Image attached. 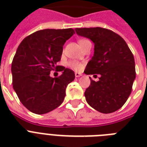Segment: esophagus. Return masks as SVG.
Wrapping results in <instances>:
<instances>
[{"label": "esophagus", "instance_id": "34e87169", "mask_svg": "<svg viewBox=\"0 0 147 147\" xmlns=\"http://www.w3.org/2000/svg\"><path fill=\"white\" fill-rule=\"evenodd\" d=\"M75 76H76V78H78V77H80V76H82V75L81 73H79V72H76V73H75Z\"/></svg>", "mask_w": 147, "mask_h": 147}]
</instances>
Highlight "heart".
<instances>
[{"instance_id": "1", "label": "heart", "mask_w": 147, "mask_h": 147, "mask_svg": "<svg viewBox=\"0 0 147 147\" xmlns=\"http://www.w3.org/2000/svg\"><path fill=\"white\" fill-rule=\"evenodd\" d=\"M89 42H90L89 40H86V39H81V40H78V44L80 45V47L82 48L85 47V45H87L88 43H89ZM68 65H69V66L71 67V69H75L76 71L81 70V69H82L83 66V65L82 63L78 62H76V61H70V62H69Z\"/></svg>"}]
</instances>
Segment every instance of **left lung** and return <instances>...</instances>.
I'll use <instances>...</instances> for the list:
<instances>
[{
  "label": "left lung",
  "mask_w": 147,
  "mask_h": 147,
  "mask_svg": "<svg viewBox=\"0 0 147 147\" xmlns=\"http://www.w3.org/2000/svg\"><path fill=\"white\" fill-rule=\"evenodd\" d=\"M78 36L94 42V55L85 68L86 75L98 74L85 90L88 104L98 111L109 114L123 106L130 96L136 78L134 58L123 38L101 27L76 28Z\"/></svg>",
  "instance_id": "left-lung-1"
}]
</instances>
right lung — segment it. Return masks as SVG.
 <instances>
[{
	"mask_svg": "<svg viewBox=\"0 0 147 147\" xmlns=\"http://www.w3.org/2000/svg\"><path fill=\"white\" fill-rule=\"evenodd\" d=\"M73 29H46L24 38L17 48L12 65L13 88L20 102L30 111L43 114L62 103L65 88L75 79L72 70L60 66L62 75L49 74L61 59L63 46L72 36Z\"/></svg>",
	"mask_w": 147,
	"mask_h": 147,
	"instance_id": "obj_1",
	"label": "right lung"
}]
</instances>
